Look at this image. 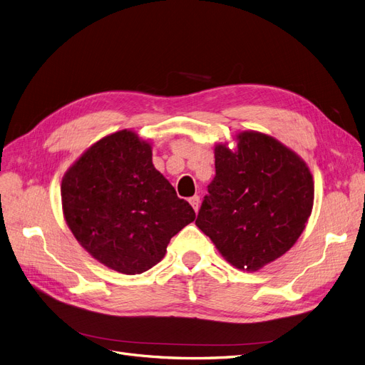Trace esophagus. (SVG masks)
I'll return each instance as SVG.
<instances>
[{
  "mask_svg": "<svg viewBox=\"0 0 365 365\" xmlns=\"http://www.w3.org/2000/svg\"><path fill=\"white\" fill-rule=\"evenodd\" d=\"M190 203H191L192 209H194L195 212H198V207H200V197H198V195L191 197V198H190Z\"/></svg>",
  "mask_w": 365,
  "mask_h": 365,
  "instance_id": "34e87169",
  "label": "esophagus"
}]
</instances>
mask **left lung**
<instances>
[{"label": "left lung", "instance_id": "obj_1", "mask_svg": "<svg viewBox=\"0 0 365 365\" xmlns=\"http://www.w3.org/2000/svg\"><path fill=\"white\" fill-rule=\"evenodd\" d=\"M233 152L215 147V178L197 227L240 271L286 254L312 215L314 182L305 162L269 135L247 130Z\"/></svg>", "mask_w": 365, "mask_h": 365}]
</instances>
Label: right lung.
Wrapping results in <instances>:
<instances>
[{"label":"right lung","instance_id":"add662e5","mask_svg":"<svg viewBox=\"0 0 365 365\" xmlns=\"http://www.w3.org/2000/svg\"><path fill=\"white\" fill-rule=\"evenodd\" d=\"M67 225L87 252L120 274H143L164 259L170 239L195 220L132 130L99 140L61 180Z\"/></svg>","mask_w":365,"mask_h":365}]
</instances>
